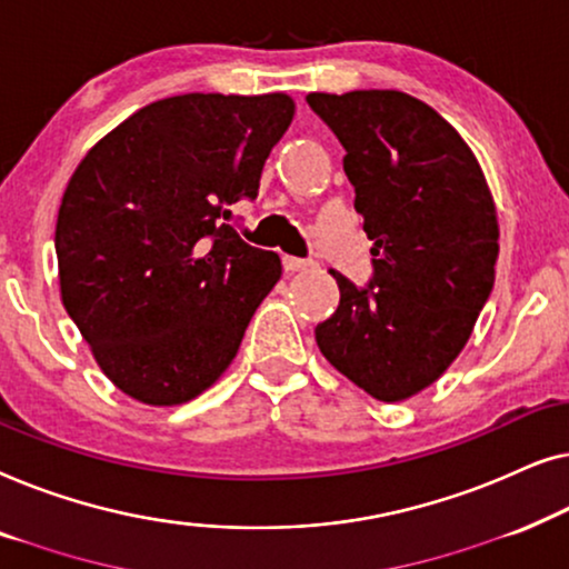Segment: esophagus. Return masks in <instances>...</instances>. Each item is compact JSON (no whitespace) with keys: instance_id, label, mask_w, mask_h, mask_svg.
I'll use <instances>...</instances> for the list:
<instances>
[{"instance_id":"1","label":"esophagus","mask_w":569,"mask_h":569,"mask_svg":"<svg viewBox=\"0 0 569 569\" xmlns=\"http://www.w3.org/2000/svg\"><path fill=\"white\" fill-rule=\"evenodd\" d=\"M307 268H311V260L293 258V254H286V258H283L286 273H301V270H307Z\"/></svg>"}]
</instances>
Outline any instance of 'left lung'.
<instances>
[{
    "label": "left lung",
    "mask_w": 569,
    "mask_h": 569,
    "mask_svg": "<svg viewBox=\"0 0 569 569\" xmlns=\"http://www.w3.org/2000/svg\"><path fill=\"white\" fill-rule=\"evenodd\" d=\"M346 149L356 211L373 239L371 278L330 270L340 303L317 346L381 402H402L467 346L490 299L498 219L482 167L433 108L397 90L307 94Z\"/></svg>",
    "instance_id": "obj_1"
}]
</instances>
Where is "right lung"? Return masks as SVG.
Returning <instances> with one entry per match:
<instances>
[{
	"label": "right lung",
	"instance_id": "obj_1",
	"mask_svg": "<svg viewBox=\"0 0 569 569\" xmlns=\"http://www.w3.org/2000/svg\"><path fill=\"white\" fill-rule=\"evenodd\" d=\"M293 118L286 94H178L110 131L71 174L56 221L61 299L108 379L182 405L227 371L281 278L231 206L254 201Z\"/></svg>",
	"mask_w": 569,
	"mask_h": 569
}]
</instances>
